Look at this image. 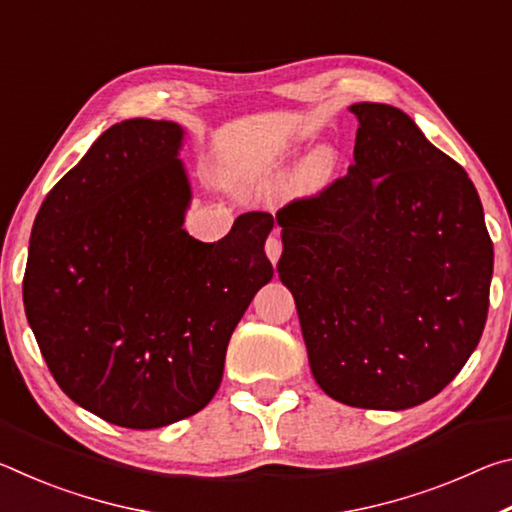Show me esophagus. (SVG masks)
Listing matches in <instances>:
<instances>
[{
  "label": "esophagus",
  "instance_id": "esophagus-1",
  "mask_svg": "<svg viewBox=\"0 0 512 512\" xmlns=\"http://www.w3.org/2000/svg\"><path fill=\"white\" fill-rule=\"evenodd\" d=\"M266 255L271 259L273 264H277V259L282 255V241L280 237H268L266 239Z\"/></svg>",
  "mask_w": 512,
  "mask_h": 512
}]
</instances>
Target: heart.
I'll use <instances>...</instances> for the list:
<instances>
[{
	"label": "heart",
	"mask_w": 512,
	"mask_h": 512,
	"mask_svg": "<svg viewBox=\"0 0 512 512\" xmlns=\"http://www.w3.org/2000/svg\"><path fill=\"white\" fill-rule=\"evenodd\" d=\"M334 167V155L329 151H320L314 162H311V176L314 178H325Z\"/></svg>",
	"instance_id": "obj_1"
}]
</instances>
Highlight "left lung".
<instances>
[{
  "instance_id": "left-lung-1",
  "label": "left lung",
  "mask_w": 512,
  "mask_h": 512,
  "mask_svg": "<svg viewBox=\"0 0 512 512\" xmlns=\"http://www.w3.org/2000/svg\"><path fill=\"white\" fill-rule=\"evenodd\" d=\"M350 110V171L275 214L277 273L318 386L348 406L402 411L443 391L479 345L495 255L461 164L402 110Z\"/></svg>"
}]
</instances>
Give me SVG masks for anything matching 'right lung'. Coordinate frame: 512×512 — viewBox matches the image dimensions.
<instances>
[{
    "label": "right lung",
    "instance_id": "right-lung-1",
    "mask_svg": "<svg viewBox=\"0 0 512 512\" xmlns=\"http://www.w3.org/2000/svg\"><path fill=\"white\" fill-rule=\"evenodd\" d=\"M183 128L110 126L42 201L22 296L67 397L126 429H158L207 406L250 300L273 277L268 212L214 244L183 230Z\"/></svg>",
    "mask_w": 512,
    "mask_h": 512
}]
</instances>
